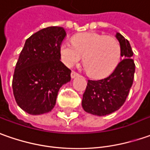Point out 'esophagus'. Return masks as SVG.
Masks as SVG:
<instances>
[{
  "mask_svg": "<svg viewBox=\"0 0 150 150\" xmlns=\"http://www.w3.org/2000/svg\"><path fill=\"white\" fill-rule=\"evenodd\" d=\"M76 77H78V73L73 71V72L71 73V77H72V78H75Z\"/></svg>",
  "mask_w": 150,
  "mask_h": 150,
  "instance_id": "obj_1",
  "label": "esophagus"
}]
</instances>
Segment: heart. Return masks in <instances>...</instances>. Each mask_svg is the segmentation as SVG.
Listing matches in <instances>:
<instances>
[{"instance_id":"1","label":"heart","mask_w":150,"mask_h":150,"mask_svg":"<svg viewBox=\"0 0 150 150\" xmlns=\"http://www.w3.org/2000/svg\"><path fill=\"white\" fill-rule=\"evenodd\" d=\"M60 52L63 63L68 67L73 66L84 56L85 67L95 77L110 75L121 58L120 45L115 38L94 32L76 35L73 42L64 41Z\"/></svg>"}]
</instances>
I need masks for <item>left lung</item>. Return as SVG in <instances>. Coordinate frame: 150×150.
<instances>
[{
	"label": "left lung",
	"instance_id": "1",
	"mask_svg": "<svg viewBox=\"0 0 150 150\" xmlns=\"http://www.w3.org/2000/svg\"><path fill=\"white\" fill-rule=\"evenodd\" d=\"M115 38L120 45L123 59L108 77L97 81L88 80L82 96V108L91 115L103 116L119 110L133 84L135 70L134 60L131 59L133 51L129 42L123 35L116 33Z\"/></svg>",
	"mask_w": 150,
	"mask_h": 150
}]
</instances>
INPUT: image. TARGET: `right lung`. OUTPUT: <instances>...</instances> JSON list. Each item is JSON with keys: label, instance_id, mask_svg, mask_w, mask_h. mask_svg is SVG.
<instances>
[{"label": "right lung", "instance_id": "right-lung-1", "mask_svg": "<svg viewBox=\"0 0 150 150\" xmlns=\"http://www.w3.org/2000/svg\"><path fill=\"white\" fill-rule=\"evenodd\" d=\"M66 35L63 27L50 26L35 33L25 43L12 88L17 105L30 115L53 110L60 87L71 80V70L60 61V48Z\"/></svg>", "mask_w": 150, "mask_h": 150}]
</instances>
